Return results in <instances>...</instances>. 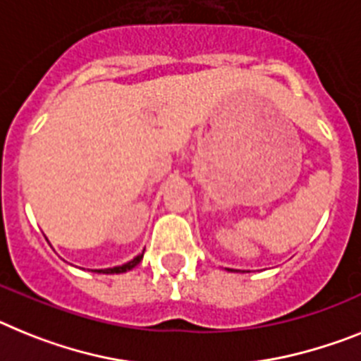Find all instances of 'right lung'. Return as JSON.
Instances as JSON below:
<instances>
[{"label": "right lung", "mask_w": 361, "mask_h": 361, "mask_svg": "<svg viewBox=\"0 0 361 361\" xmlns=\"http://www.w3.org/2000/svg\"><path fill=\"white\" fill-rule=\"evenodd\" d=\"M142 258H143V252H142V255H137L134 259H130L128 263H125V265H120V267L102 269V271H96V272H103V274H120V272H127V271H130V269L136 267L137 263L142 262Z\"/></svg>", "instance_id": "obj_1"}]
</instances>
